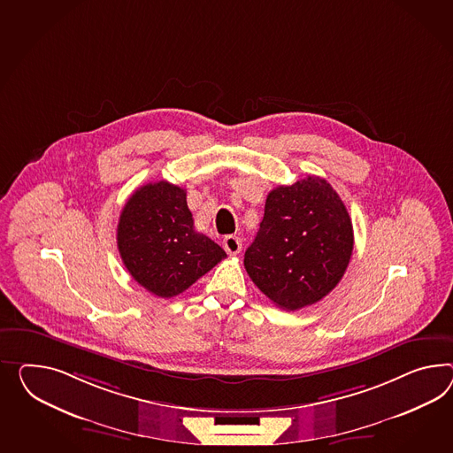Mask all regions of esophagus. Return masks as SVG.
Instances as JSON below:
<instances>
[{"label":"esophagus","instance_id":"obj_1","mask_svg":"<svg viewBox=\"0 0 453 453\" xmlns=\"http://www.w3.org/2000/svg\"><path fill=\"white\" fill-rule=\"evenodd\" d=\"M223 248L230 256L238 255L242 251V240L234 234H228L223 238Z\"/></svg>","mask_w":453,"mask_h":453}]
</instances>
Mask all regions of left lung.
Instances as JSON below:
<instances>
[{
	"mask_svg": "<svg viewBox=\"0 0 453 453\" xmlns=\"http://www.w3.org/2000/svg\"><path fill=\"white\" fill-rule=\"evenodd\" d=\"M353 253V225L334 187L309 175L267 194L265 217L244 267L284 311L324 299L343 278Z\"/></svg>",
	"mask_w": 453,
	"mask_h": 453,
	"instance_id": "8db88e82",
	"label": "left lung"
}]
</instances>
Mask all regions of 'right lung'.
<instances>
[{
    "label": "right lung",
    "instance_id": "right-lung-1",
    "mask_svg": "<svg viewBox=\"0 0 453 453\" xmlns=\"http://www.w3.org/2000/svg\"><path fill=\"white\" fill-rule=\"evenodd\" d=\"M118 251L129 274L157 297H174L226 257L194 230L187 192L159 180L140 187L121 210Z\"/></svg>",
    "mask_w": 453,
    "mask_h": 453
}]
</instances>
